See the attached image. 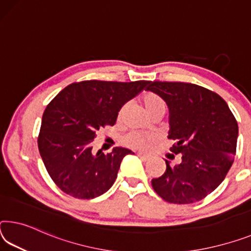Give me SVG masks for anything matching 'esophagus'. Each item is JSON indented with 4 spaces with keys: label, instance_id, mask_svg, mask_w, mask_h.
I'll return each mask as SVG.
<instances>
[{
    "label": "esophagus",
    "instance_id": "34e87169",
    "mask_svg": "<svg viewBox=\"0 0 251 251\" xmlns=\"http://www.w3.org/2000/svg\"><path fill=\"white\" fill-rule=\"evenodd\" d=\"M137 156L140 157L142 161H144V162H146V161H149V160H150V156H149V155H145V154H143V153H141V152H137Z\"/></svg>",
    "mask_w": 251,
    "mask_h": 251
}]
</instances>
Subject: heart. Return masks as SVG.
Returning a JSON list of instances; mask_svg holds the SVG:
<instances>
[{
  "label": "heart",
  "mask_w": 251,
  "mask_h": 251,
  "mask_svg": "<svg viewBox=\"0 0 251 251\" xmlns=\"http://www.w3.org/2000/svg\"><path fill=\"white\" fill-rule=\"evenodd\" d=\"M142 102L144 105L145 109L151 116H153L155 114H164L166 110V102L160 95L152 93V91H147L142 95ZM126 109V105L122 106V108L119 109L117 114V121H121L124 111ZM151 142V138L146 135H143L141 133H129L123 138V143L126 146L132 147V149H145L149 146Z\"/></svg>",
  "instance_id": "heart-1"
}]
</instances>
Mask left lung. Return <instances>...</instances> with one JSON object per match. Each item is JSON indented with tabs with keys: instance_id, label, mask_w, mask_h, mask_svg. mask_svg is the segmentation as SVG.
<instances>
[{
	"instance_id": "left-lung-1",
	"label": "left lung",
	"mask_w": 251,
	"mask_h": 251,
	"mask_svg": "<svg viewBox=\"0 0 251 251\" xmlns=\"http://www.w3.org/2000/svg\"><path fill=\"white\" fill-rule=\"evenodd\" d=\"M146 90L160 95L168 105V138L176 142L170 151L180 155L174 166L165 161V172L153 178V189L170 203L200 201L221 184L231 168L238 138L236 118L224 98L194 83L151 81Z\"/></svg>"
}]
</instances>
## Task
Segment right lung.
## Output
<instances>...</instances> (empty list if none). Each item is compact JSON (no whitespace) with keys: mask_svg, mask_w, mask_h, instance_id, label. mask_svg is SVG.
I'll return each mask as SVG.
<instances>
[{"mask_svg":"<svg viewBox=\"0 0 251 251\" xmlns=\"http://www.w3.org/2000/svg\"><path fill=\"white\" fill-rule=\"evenodd\" d=\"M151 81L74 82L49 102L38 137L39 152L50 177L66 194L94 199L114 184L121 163L132 151L115 147L95 154L97 130L116 123L122 106Z\"/></svg>","mask_w":251,"mask_h":251,"instance_id":"add662e5","label":"right lung"}]
</instances>
